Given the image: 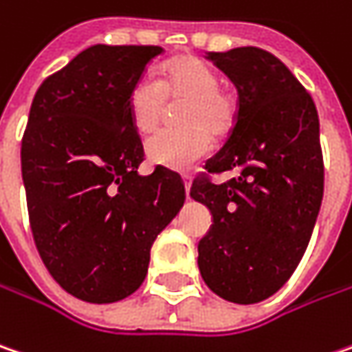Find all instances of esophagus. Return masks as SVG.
I'll use <instances>...</instances> for the list:
<instances>
[{"label":"esophagus","instance_id":"34e87169","mask_svg":"<svg viewBox=\"0 0 352 352\" xmlns=\"http://www.w3.org/2000/svg\"><path fill=\"white\" fill-rule=\"evenodd\" d=\"M183 183H185V193H187V197H189V193H191V181H189V175H185L183 173Z\"/></svg>","mask_w":352,"mask_h":352}]
</instances>
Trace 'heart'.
I'll return each instance as SVG.
<instances>
[{"instance_id": "1", "label": "heart", "mask_w": 352, "mask_h": 352, "mask_svg": "<svg viewBox=\"0 0 352 352\" xmlns=\"http://www.w3.org/2000/svg\"><path fill=\"white\" fill-rule=\"evenodd\" d=\"M165 99H187L179 115L185 129L159 131L145 145L149 161L167 169H187L209 155L213 139L208 131L227 135L237 117L233 97L219 89L217 73L199 57H177L159 72L157 81L143 77L135 83L127 109L137 133L147 135L159 127Z\"/></svg>"}]
</instances>
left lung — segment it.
Instances as JSON below:
<instances>
[{
    "mask_svg": "<svg viewBox=\"0 0 352 352\" xmlns=\"http://www.w3.org/2000/svg\"><path fill=\"white\" fill-rule=\"evenodd\" d=\"M237 87L235 125L207 173L237 169L215 185L197 177L191 197L213 215L199 241V271L219 297L269 299L305 255L322 201L317 107L287 65L258 47L207 53Z\"/></svg>",
    "mask_w": 352,
    "mask_h": 352,
    "instance_id": "1",
    "label": "left lung"
}]
</instances>
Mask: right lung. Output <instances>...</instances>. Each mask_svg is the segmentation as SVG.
<instances>
[{
  "label": "right lung",
  "instance_id": "1",
  "mask_svg": "<svg viewBox=\"0 0 352 352\" xmlns=\"http://www.w3.org/2000/svg\"><path fill=\"white\" fill-rule=\"evenodd\" d=\"M157 45H94L33 97L21 175L35 247L52 277L87 302H115L147 275L157 235L185 203L181 177L139 175L127 101Z\"/></svg>",
  "mask_w": 352,
  "mask_h": 352
}]
</instances>
